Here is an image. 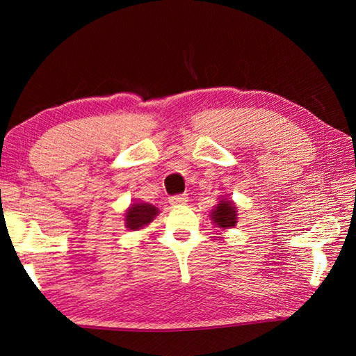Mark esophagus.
Segmentation results:
<instances>
[{
    "label": "esophagus",
    "mask_w": 356,
    "mask_h": 356,
    "mask_svg": "<svg viewBox=\"0 0 356 356\" xmlns=\"http://www.w3.org/2000/svg\"><path fill=\"white\" fill-rule=\"evenodd\" d=\"M188 202V195L186 194H180V195H174V197L170 199V203L171 205H184V203Z\"/></svg>",
    "instance_id": "esophagus-1"
}]
</instances>
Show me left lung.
Returning a JSON list of instances; mask_svg holds the SVG:
<instances>
[{
    "instance_id": "left-lung-1",
    "label": "left lung",
    "mask_w": 356,
    "mask_h": 356,
    "mask_svg": "<svg viewBox=\"0 0 356 356\" xmlns=\"http://www.w3.org/2000/svg\"><path fill=\"white\" fill-rule=\"evenodd\" d=\"M237 216L238 214H237L236 203L228 197H223V195L209 214L211 222L214 223V226L218 231H226L229 228H234L238 218Z\"/></svg>"
}]
</instances>
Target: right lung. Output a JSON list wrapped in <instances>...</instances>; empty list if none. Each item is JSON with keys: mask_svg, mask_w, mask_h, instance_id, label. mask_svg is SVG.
I'll return each instance as SVG.
<instances>
[{"mask_svg": "<svg viewBox=\"0 0 356 356\" xmlns=\"http://www.w3.org/2000/svg\"><path fill=\"white\" fill-rule=\"evenodd\" d=\"M159 214V209L147 202L133 200L125 211V228L128 231H139L148 226Z\"/></svg>", "mask_w": 356, "mask_h": 356, "instance_id": "1", "label": "right lung"}]
</instances>
